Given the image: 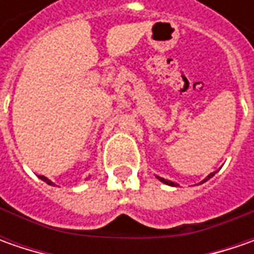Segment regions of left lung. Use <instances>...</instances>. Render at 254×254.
Here are the masks:
<instances>
[{
  "label": "left lung",
  "mask_w": 254,
  "mask_h": 254,
  "mask_svg": "<svg viewBox=\"0 0 254 254\" xmlns=\"http://www.w3.org/2000/svg\"><path fill=\"white\" fill-rule=\"evenodd\" d=\"M210 177H213V174H209V175H208V178H206V180H209ZM206 180H205V181H206ZM160 181H161V182H164V184H167V185H171V187H177V185H175V184H174V182H172V181L164 180V178H160ZM205 181H203V182H205Z\"/></svg>",
  "instance_id": "left-lung-1"
}]
</instances>
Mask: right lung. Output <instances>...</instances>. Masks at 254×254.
I'll return each mask as SVG.
<instances>
[{
  "instance_id": "1",
  "label": "right lung",
  "mask_w": 254,
  "mask_h": 254,
  "mask_svg": "<svg viewBox=\"0 0 254 254\" xmlns=\"http://www.w3.org/2000/svg\"><path fill=\"white\" fill-rule=\"evenodd\" d=\"M39 178H41V180L44 181V182H46V184H48V185H54V182H52V181H49V180H48V178H46V177H44V175H41V177H39Z\"/></svg>"
}]
</instances>
